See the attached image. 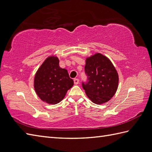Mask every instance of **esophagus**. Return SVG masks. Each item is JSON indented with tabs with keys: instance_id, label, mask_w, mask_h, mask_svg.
I'll return each mask as SVG.
<instances>
[{
	"instance_id": "esophagus-1",
	"label": "esophagus",
	"mask_w": 152,
	"mask_h": 152,
	"mask_svg": "<svg viewBox=\"0 0 152 152\" xmlns=\"http://www.w3.org/2000/svg\"><path fill=\"white\" fill-rule=\"evenodd\" d=\"M74 83H75V85H77L79 83V80L77 78H75L74 79Z\"/></svg>"
}]
</instances>
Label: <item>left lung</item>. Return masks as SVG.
<instances>
[{
  "label": "left lung",
  "mask_w": 152,
  "mask_h": 152,
  "mask_svg": "<svg viewBox=\"0 0 152 152\" xmlns=\"http://www.w3.org/2000/svg\"><path fill=\"white\" fill-rule=\"evenodd\" d=\"M86 82H82L87 97L96 104L108 102L118 88V75L111 61L100 53L86 59Z\"/></svg>",
  "instance_id": "left-lung-1"
}]
</instances>
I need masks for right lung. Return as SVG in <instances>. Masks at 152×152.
I'll list each match as a JSON object with an SVG mask.
<instances>
[{
  "instance_id": "right-lung-1",
  "label": "right lung",
  "mask_w": 152,
  "mask_h": 152,
  "mask_svg": "<svg viewBox=\"0 0 152 152\" xmlns=\"http://www.w3.org/2000/svg\"><path fill=\"white\" fill-rule=\"evenodd\" d=\"M74 85L67 70L59 65V59L50 56L37 70L34 77V89L38 96L49 104H56L64 98Z\"/></svg>"
}]
</instances>
